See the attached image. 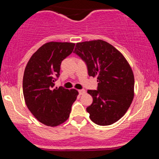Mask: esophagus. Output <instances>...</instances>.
I'll return each mask as SVG.
<instances>
[{
  "mask_svg": "<svg viewBox=\"0 0 159 159\" xmlns=\"http://www.w3.org/2000/svg\"><path fill=\"white\" fill-rule=\"evenodd\" d=\"M78 93H79L80 95H83V94L85 93L86 91H85V90H84V89H82V90H78Z\"/></svg>",
  "mask_w": 159,
  "mask_h": 159,
  "instance_id": "1",
  "label": "esophagus"
}]
</instances>
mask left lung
Here are the masks:
<instances>
[{
	"mask_svg": "<svg viewBox=\"0 0 159 159\" xmlns=\"http://www.w3.org/2000/svg\"><path fill=\"white\" fill-rule=\"evenodd\" d=\"M73 52L85 62L89 76L97 77V89L87 90L93 99L87 107L90 120L99 125L116 123L134 98V78L129 63L117 49L100 39L78 43Z\"/></svg>",
	"mask_w": 159,
	"mask_h": 159,
	"instance_id": "8db88e82",
	"label": "left lung"
}]
</instances>
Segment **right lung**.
I'll return each instance as SVG.
<instances>
[{
    "mask_svg": "<svg viewBox=\"0 0 159 159\" xmlns=\"http://www.w3.org/2000/svg\"><path fill=\"white\" fill-rule=\"evenodd\" d=\"M75 43L50 42L42 45L25 67L23 94L29 111L40 123L57 126L69 118L78 92L54 87L61 62L72 54Z\"/></svg>",
    "mask_w": 159,
    "mask_h": 159,
    "instance_id": "1",
    "label": "right lung"
}]
</instances>
